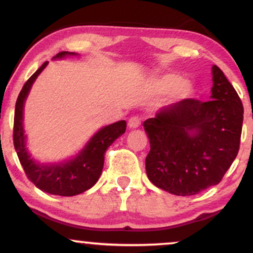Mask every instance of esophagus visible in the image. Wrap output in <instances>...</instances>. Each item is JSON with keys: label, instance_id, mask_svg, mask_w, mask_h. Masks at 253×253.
<instances>
[{"label": "esophagus", "instance_id": "34e87169", "mask_svg": "<svg viewBox=\"0 0 253 253\" xmlns=\"http://www.w3.org/2000/svg\"><path fill=\"white\" fill-rule=\"evenodd\" d=\"M141 121H140V118L138 117V115H134V117H132L128 120V127L129 128H138L139 126H140Z\"/></svg>", "mask_w": 253, "mask_h": 253}]
</instances>
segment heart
<instances>
[{
  "label": "heart",
  "mask_w": 253,
  "mask_h": 253,
  "mask_svg": "<svg viewBox=\"0 0 253 253\" xmlns=\"http://www.w3.org/2000/svg\"><path fill=\"white\" fill-rule=\"evenodd\" d=\"M156 86L163 92L172 91L176 97H185L190 94L191 85L188 82H182L181 77L173 74H168L156 81Z\"/></svg>",
  "instance_id": "heart-1"
}]
</instances>
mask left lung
Here are the masks:
<instances>
[{
    "label": "left lung",
    "mask_w": 253,
    "mask_h": 253,
    "mask_svg": "<svg viewBox=\"0 0 253 253\" xmlns=\"http://www.w3.org/2000/svg\"><path fill=\"white\" fill-rule=\"evenodd\" d=\"M211 72V100L184 98L143 124L151 146L147 177L173 195H196L219 184L239 151L243 103L216 65Z\"/></svg>",
    "instance_id": "1"
}]
</instances>
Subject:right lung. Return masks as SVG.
I'll return each instance as SVG.
<instances>
[{"label":"right lung","mask_w":253,"mask_h":253,"mask_svg":"<svg viewBox=\"0 0 253 253\" xmlns=\"http://www.w3.org/2000/svg\"><path fill=\"white\" fill-rule=\"evenodd\" d=\"M65 56H76L74 52H59L54 58H64ZM47 65L45 62L22 86L15 104L14 115V147L19 157V161L24 168L26 176L37 188L52 195L74 196L90 189L100 178L103 169L104 152L107 149L123 135L126 130V121L118 123L101 128L88 141L75 158L59 164H39L31 158L26 149V135L22 120H24V104L30 92L32 84L39 76V74Z\"/></svg>","instance_id":"obj_1"}]
</instances>
